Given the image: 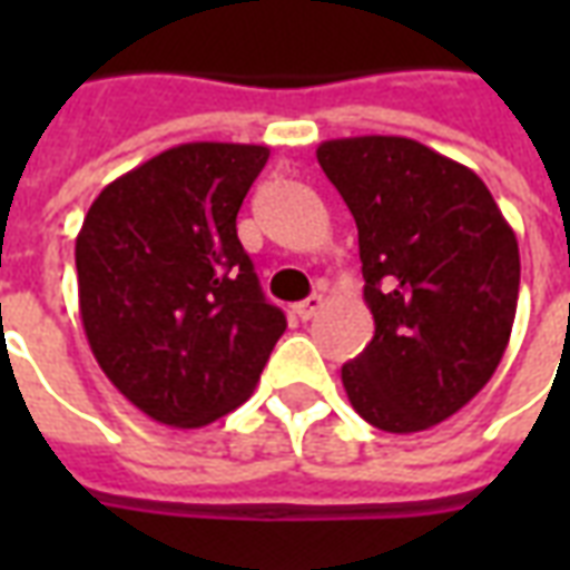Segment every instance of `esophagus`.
<instances>
[{
	"mask_svg": "<svg viewBox=\"0 0 570 570\" xmlns=\"http://www.w3.org/2000/svg\"><path fill=\"white\" fill-rule=\"evenodd\" d=\"M323 311V296H308L305 302H298L296 305V314H298V321H311V317H317Z\"/></svg>",
	"mask_w": 570,
	"mask_h": 570,
	"instance_id": "esophagus-1",
	"label": "esophagus"
}]
</instances>
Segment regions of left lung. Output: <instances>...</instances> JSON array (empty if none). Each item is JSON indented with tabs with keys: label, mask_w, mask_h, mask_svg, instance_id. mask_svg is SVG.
<instances>
[{
	"label": "left lung",
	"mask_w": 570,
	"mask_h": 570,
	"mask_svg": "<svg viewBox=\"0 0 570 570\" xmlns=\"http://www.w3.org/2000/svg\"><path fill=\"white\" fill-rule=\"evenodd\" d=\"M317 161L357 223L375 335L342 366L372 428L452 419L498 370L519 298V244L470 167L409 137H347Z\"/></svg>",
	"instance_id": "8db88e82"
}]
</instances>
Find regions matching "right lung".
Masks as SVG:
<instances>
[{
	"mask_svg": "<svg viewBox=\"0 0 570 570\" xmlns=\"http://www.w3.org/2000/svg\"><path fill=\"white\" fill-rule=\"evenodd\" d=\"M268 146L183 142L97 195L76 237L79 314L106 379L167 428H204L259 382L284 311L262 296L237 210Z\"/></svg>",
	"mask_w": 570,
	"mask_h": 570,
	"instance_id": "1",
	"label": "right lung"
}]
</instances>
